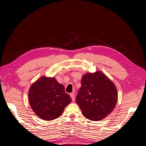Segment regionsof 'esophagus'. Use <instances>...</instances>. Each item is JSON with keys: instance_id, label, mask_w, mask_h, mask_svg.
Returning a JSON list of instances; mask_svg holds the SVG:
<instances>
[{"instance_id": "esophagus-1", "label": "esophagus", "mask_w": 146, "mask_h": 146, "mask_svg": "<svg viewBox=\"0 0 146 146\" xmlns=\"http://www.w3.org/2000/svg\"><path fill=\"white\" fill-rule=\"evenodd\" d=\"M70 97L71 98V99H72L73 101L75 100V94H74L73 93H71L70 94Z\"/></svg>"}]
</instances>
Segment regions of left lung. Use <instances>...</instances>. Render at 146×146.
Segmentation results:
<instances>
[{"mask_svg": "<svg viewBox=\"0 0 146 146\" xmlns=\"http://www.w3.org/2000/svg\"><path fill=\"white\" fill-rule=\"evenodd\" d=\"M76 102L89 120L104 119L114 110L117 102V90L113 82L101 71L86 73Z\"/></svg>", "mask_w": 146, "mask_h": 146, "instance_id": "obj_1", "label": "left lung"}]
</instances>
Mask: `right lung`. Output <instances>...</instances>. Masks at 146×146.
<instances>
[{
    "label": "right lung",
    "instance_id": "1",
    "mask_svg": "<svg viewBox=\"0 0 146 146\" xmlns=\"http://www.w3.org/2000/svg\"><path fill=\"white\" fill-rule=\"evenodd\" d=\"M29 104L33 112L44 120L58 118L71 102L63 85L54 77L43 76L34 82L28 93Z\"/></svg>",
    "mask_w": 146,
    "mask_h": 146
}]
</instances>
